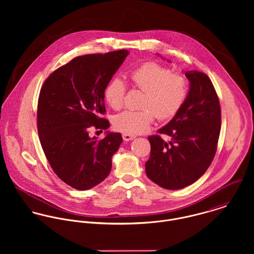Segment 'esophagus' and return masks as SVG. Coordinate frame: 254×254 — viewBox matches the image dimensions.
I'll return each mask as SVG.
<instances>
[{"label":"esophagus","instance_id":"esophagus-1","mask_svg":"<svg viewBox=\"0 0 254 254\" xmlns=\"http://www.w3.org/2000/svg\"><path fill=\"white\" fill-rule=\"evenodd\" d=\"M122 138H123V140H124V141L128 142V141H132V140H134V139L136 138V136H134V135H131V134H127V133H124V134H122Z\"/></svg>","mask_w":254,"mask_h":254}]
</instances>
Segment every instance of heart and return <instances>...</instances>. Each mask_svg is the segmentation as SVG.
Returning <instances> with one entry per match:
<instances>
[{"label": "heart", "instance_id": "1", "mask_svg": "<svg viewBox=\"0 0 254 254\" xmlns=\"http://www.w3.org/2000/svg\"><path fill=\"white\" fill-rule=\"evenodd\" d=\"M135 87L145 92L142 104L144 110H125L114 117L115 129L135 135L145 132L154 116L158 119H170L177 114L188 95V81L182 74L156 63H146L131 73ZM126 85L119 78L111 79L105 90V98L109 107L120 109L124 105Z\"/></svg>", "mask_w": 254, "mask_h": 254}]
</instances>
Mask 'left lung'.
<instances>
[{"label": "left lung", "instance_id": "obj_1", "mask_svg": "<svg viewBox=\"0 0 254 254\" xmlns=\"http://www.w3.org/2000/svg\"><path fill=\"white\" fill-rule=\"evenodd\" d=\"M190 82L181 109L162 128L170 142L149 136L150 156L145 174L158 186L179 190L198 180L211 164L221 128V109L209 77L196 70L185 71Z\"/></svg>", "mask_w": 254, "mask_h": 254}]
</instances>
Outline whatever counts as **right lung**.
Segmentation results:
<instances>
[{
  "label": "right lung",
  "instance_id": "1",
  "mask_svg": "<svg viewBox=\"0 0 254 254\" xmlns=\"http://www.w3.org/2000/svg\"><path fill=\"white\" fill-rule=\"evenodd\" d=\"M127 50L73 59L52 73L40 91L37 126L45 155L61 180L76 190L104 181L111 158L122 143L120 133L106 132L103 140L89 129L107 130L105 90L126 57Z\"/></svg>",
  "mask_w": 254,
  "mask_h": 254
}]
</instances>
